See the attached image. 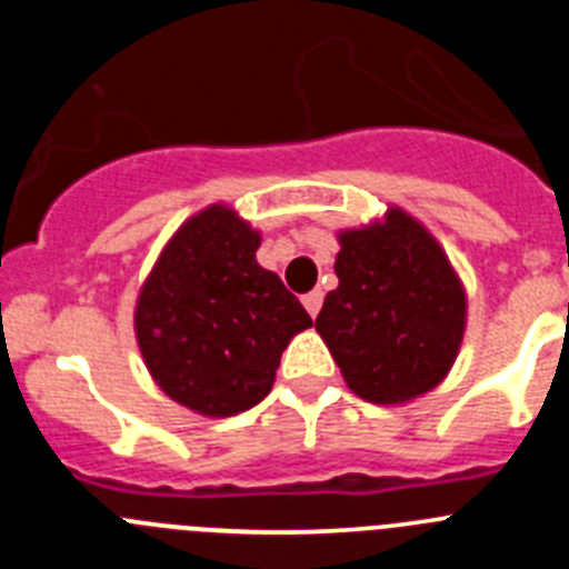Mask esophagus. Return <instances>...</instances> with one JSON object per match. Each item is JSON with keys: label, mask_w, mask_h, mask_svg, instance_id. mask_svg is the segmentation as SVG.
<instances>
[{"label": "esophagus", "mask_w": 569, "mask_h": 569, "mask_svg": "<svg viewBox=\"0 0 569 569\" xmlns=\"http://www.w3.org/2000/svg\"><path fill=\"white\" fill-rule=\"evenodd\" d=\"M321 299H325V293H321V290H310L308 296H301V305H305V310H308L310 316H319Z\"/></svg>", "instance_id": "34e87169"}]
</instances>
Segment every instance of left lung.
Masks as SVG:
<instances>
[{"label": "left lung", "mask_w": 569, "mask_h": 569, "mask_svg": "<svg viewBox=\"0 0 569 569\" xmlns=\"http://www.w3.org/2000/svg\"><path fill=\"white\" fill-rule=\"evenodd\" d=\"M339 288L316 330L347 387L373 405H407L447 379L467 330V290L436 236L390 204L339 230Z\"/></svg>", "instance_id": "left-lung-1"}]
</instances>
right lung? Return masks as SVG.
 Returning <instances> with one entry per match:
<instances>
[{"label":"right lung","mask_w":569,"mask_h":569,"mask_svg":"<svg viewBox=\"0 0 569 569\" xmlns=\"http://www.w3.org/2000/svg\"><path fill=\"white\" fill-rule=\"evenodd\" d=\"M261 233L216 202L176 230L133 310L136 345L164 396L224 419L270 393L281 350L313 319L256 261Z\"/></svg>","instance_id":"1"}]
</instances>
